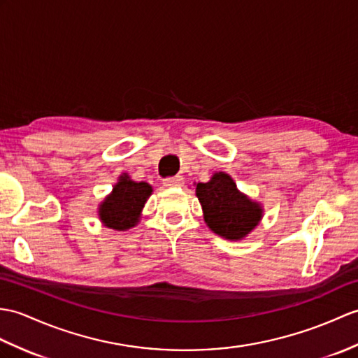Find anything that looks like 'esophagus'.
Returning a JSON list of instances; mask_svg holds the SVG:
<instances>
[{
	"label": "esophagus",
	"instance_id": "1",
	"mask_svg": "<svg viewBox=\"0 0 358 358\" xmlns=\"http://www.w3.org/2000/svg\"><path fill=\"white\" fill-rule=\"evenodd\" d=\"M163 185L168 187H177L182 185V177L181 176H176V177H168L163 180Z\"/></svg>",
	"mask_w": 358,
	"mask_h": 358
}]
</instances>
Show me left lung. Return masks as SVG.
<instances>
[{
	"mask_svg": "<svg viewBox=\"0 0 358 358\" xmlns=\"http://www.w3.org/2000/svg\"><path fill=\"white\" fill-rule=\"evenodd\" d=\"M196 196L203 206L204 221L215 234L236 241L257 226L262 209L236 189L227 173H215L210 181L198 182Z\"/></svg>",
	"mask_w": 358,
	"mask_h": 358,
	"instance_id": "left-lung-1",
	"label": "left lung"
}]
</instances>
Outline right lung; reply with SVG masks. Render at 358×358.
Instances as JSON below:
<instances>
[{
  "label": "right lung",
  "instance_id": "right-lung-1",
  "mask_svg": "<svg viewBox=\"0 0 358 358\" xmlns=\"http://www.w3.org/2000/svg\"><path fill=\"white\" fill-rule=\"evenodd\" d=\"M152 189L148 182H136L123 176L114 186L113 194L106 196L101 204L99 215L106 227L115 230H127L136 226L140 212L143 209Z\"/></svg>",
  "mask_w": 358,
  "mask_h": 358
}]
</instances>
